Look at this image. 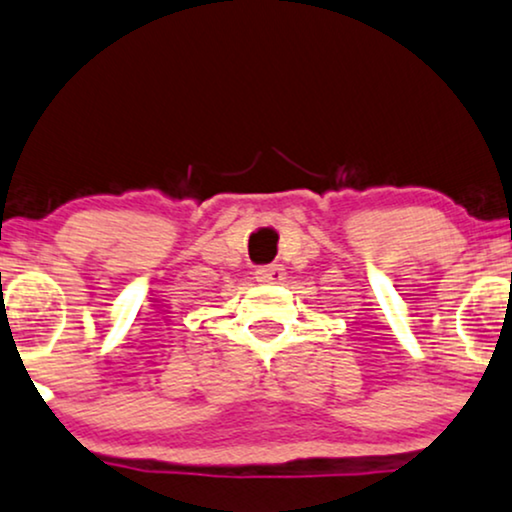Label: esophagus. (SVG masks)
I'll use <instances>...</instances> for the list:
<instances>
[{
    "label": "esophagus",
    "mask_w": 512,
    "mask_h": 512,
    "mask_svg": "<svg viewBox=\"0 0 512 512\" xmlns=\"http://www.w3.org/2000/svg\"><path fill=\"white\" fill-rule=\"evenodd\" d=\"M256 280L263 282V285H277V282L285 280V268L280 263H273V266H263L256 270Z\"/></svg>",
    "instance_id": "esophagus-1"
}]
</instances>
